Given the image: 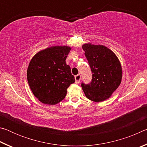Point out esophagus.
<instances>
[{"instance_id":"1","label":"esophagus","mask_w":147,"mask_h":147,"mask_svg":"<svg viewBox=\"0 0 147 147\" xmlns=\"http://www.w3.org/2000/svg\"><path fill=\"white\" fill-rule=\"evenodd\" d=\"M74 78H75V82L76 84H79L80 82V80H81V75L80 74H77V75L74 77Z\"/></svg>"}]
</instances>
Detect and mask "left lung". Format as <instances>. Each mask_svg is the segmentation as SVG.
<instances>
[{"mask_svg":"<svg viewBox=\"0 0 147 147\" xmlns=\"http://www.w3.org/2000/svg\"><path fill=\"white\" fill-rule=\"evenodd\" d=\"M92 71V81L82 84L84 94L90 100L100 102L111 97L120 86L123 77L121 62L113 52L102 45H82Z\"/></svg>","mask_w":147,"mask_h":147,"instance_id":"left-lung-1","label":"left lung"}]
</instances>
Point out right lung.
<instances>
[{
	"mask_svg": "<svg viewBox=\"0 0 147 147\" xmlns=\"http://www.w3.org/2000/svg\"><path fill=\"white\" fill-rule=\"evenodd\" d=\"M71 49L69 46L49 47L37 53L30 61L27 80L34 95L42 103H59L75 81L65 61Z\"/></svg>",
	"mask_w": 147,
	"mask_h": 147,
	"instance_id": "right-lung-1",
	"label": "right lung"
}]
</instances>
